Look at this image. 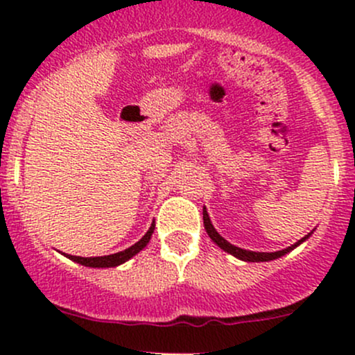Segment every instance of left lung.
<instances>
[{
    "label": "left lung",
    "mask_w": 355,
    "mask_h": 355,
    "mask_svg": "<svg viewBox=\"0 0 355 355\" xmlns=\"http://www.w3.org/2000/svg\"><path fill=\"white\" fill-rule=\"evenodd\" d=\"M203 225H205V230H207V234H209V237L214 240V242L217 243V245L222 248V250H225L227 254L237 257V259L243 260V262H268V260L280 259V257H282V255L288 254V252L294 250L295 247H299L300 243H304L305 240H307L313 234V232H311V234H307V235H305V237H302L300 240H297L294 245L284 248V250H277V252H254V250H245V248L235 247V245H232L230 242H227V240L223 239L217 230H215V227L211 225L210 217H209V211H207L205 207H203Z\"/></svg>",
    "instance_id": "8db88e82"
}]
</instances>
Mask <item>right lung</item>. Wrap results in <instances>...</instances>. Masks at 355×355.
<instances>
[{
	"instance_id": "right-lung-1",
	"label": "right lung",
	"mask_w": 355,
	"mask_h": 355,
	"mask_svg": "<svg viewBox=\"0 0 355 355\" xmlns=\"http://www.w3.org/2000/svg\"><path fill=\"white\" fill-rule=\"evenodd\" d=\"M155 230V222H152V225H150V229L146 234L141 237L135 245L125 248V250L121 252H116V254H112V255H103V257H76V255H67L68 259L73 260V262L80 263V266H85V267H93V268H108V267H118L121 266V263H125L126 260H130L132 257H135L138 252L144 250V248L148 245L150 239H152V234Z\"/></svg>"
}]
</instances>
